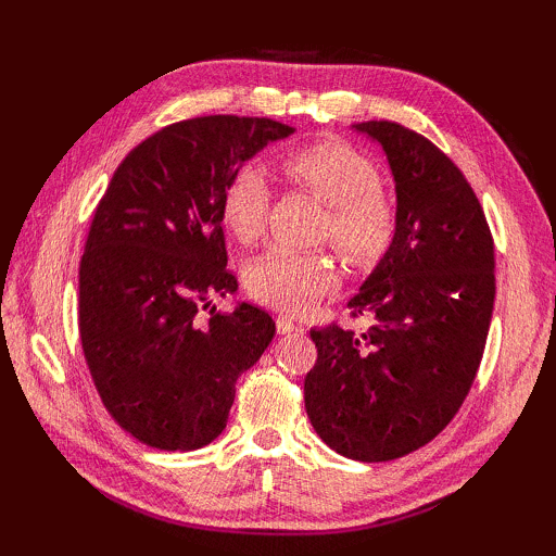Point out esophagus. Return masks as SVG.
<instances>
[{"instance_id":"esophagus-1","label":"esophagus","mask_w":556,"mask_h":556,"mask_svg":"<svg viewBox=\"0 0 556 556\" xmlns=\"http://www.w3.org/2000/svg\"><path fill=\"white\" fill-rule=\"evenodd\" d=\"M296 329H299V323L293 320V317H289L285 313L277 315V332L279 334H291V332H296Z\"/></svg>"}]
</instances>
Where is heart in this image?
<instances>
[{
    "label": "heart",
    "mask_w": 556,
    "mask_h": 556,
    "mask_svg": "<svg viewBox=\"0 0 556 556\" xmlns=\"http://www.w3.org/2000/svg\"><path fill=\"white\" fill-rule=\"evenodd\" d=\"M289 184L327 205L323 239L332 243L351 265H372L392 245L399 229L396 198L380 186L377 164L346 140H317L287 150L279 160ZM271 186L255 162L236 167L222 193V217L243 243L265 233ZM337 265L327 253H299L271 248L248 269V289L279 311L301 313L334 289Z\"/></svg>",
    "instance_id": "b5f03b06"
}]
</instances>
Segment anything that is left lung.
<instances>
[{
    "label": "left lung",
    "mask_w": 556,
    "mask_h": 556,
    "mask_svg": "<svg viewBox=\"0 0 556 556\" xmlns=\"http://www.w3.org/2000/svg\"><path fill=\"white\" fill-rule=\"evenodd\" d=\"M356 128L387 152L399 229L349 301L353 317L370 313L375 325L311 329L317 363L303 389L320 440L375 464L434 440L473 387L494 305V241L473 188L432 140L394 122Z\"/></svg>",
    "instance_id": "8db88e82"
}]
</instances>
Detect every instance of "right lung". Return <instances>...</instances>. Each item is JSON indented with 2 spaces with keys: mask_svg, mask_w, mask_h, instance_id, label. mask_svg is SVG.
Here are the masks:
<instances>
[{
  "mask_svg": "<svg viewBox=\"0 0 556 556\" xmlns=\"http://www.w3.org/2000/svg\"><path fill=\"white\" fill-rule=\"evenodd\" d=\"M293 134L260 116L212 114L160 128L116 167L78 269V332L110 416L138 442L193 452L227 428L236 380L275 337L241 303L210 307L239 281L227 269L222 193L269 140Z\"/></svg>",
  "mask_w": 556,
  "mask_h": 556,
  "instance_id": "obj_1",
  "label": "right lung"
}]
</instances>
